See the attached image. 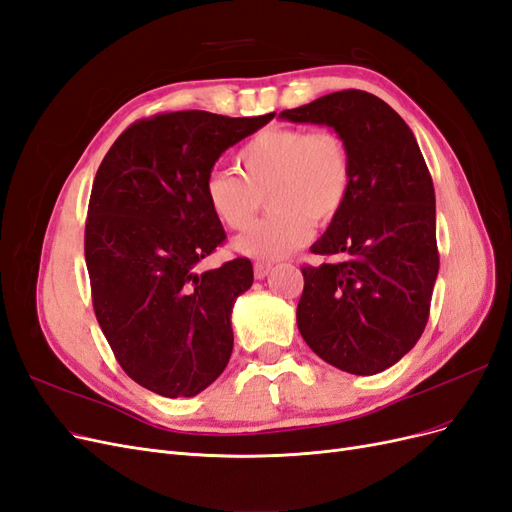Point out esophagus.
I'll return each mask as SVG.
<instances>
[{
	"label": "esophagus",
	"mask_w": 512,
	"mask_h": 512,
	"mask_svg": "<svg viewBox=\"0 0 512 512\" xmlns=\"http://www.w3.org/2000/svg\"><path fill=\"white\" fill-rule=\"evenodd\" d=\"M271 265L269 262H256L254 265V275H256V280H265V277L271 273Z\"/></svg>",
	"instance_id": "1"
}]
</instances>
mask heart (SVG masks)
Segmentation results:
<instances>
[{"label":"heart","mask_w":512,"mask_h":512,"mask_svg":"<svg viewBox=\"0 0 512 512\" xmlns=\"http://www.w3.org/2000/svg\"><path fill=\"white\" fill-rule=\"evenodd\" d=\"M241 173L213 170L205 183L209 209L228 228L250 222L267 194L269 215L232 239L237 254L275 262L301 247L309 224L327 226L342 211L352 179L344 138L331 130L267 128L237 156Z\"/></svg>","instance_id":"heart-1"}]
</instances>
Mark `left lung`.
Wrapping results in <instances>:
<instances>
[{
    "label": "left lung",
    "mask_w": 512,
    "mask_h": 512,
    "mask_svg": "<svg viewBox=\"0 0 512 512\" xmlns=\"http://www.w3.org/2000/svg\"><path fill=\"white\" fill-rule=\"evenodd\" d=\"M280 119L329 126L350 153L346 203L303 267L297 324L322 361L354 376L395 365L423 335L436 284V194L408 123L374 94L335 91Z\"/></svg>",
    "instance_id": "obj_1"
}]
</instances>
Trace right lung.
Returning <instances> with one entry per match:
<instances>
[{
    "label": "right lung",
    "instance_id": "obj_1",
    "mask_svg": "<svg viewBox=\"0 0 512 512\" xmlns=\"http://www.w3.org/2000/svg\"><path fill=\"white\" fill-rule=\"evenodd\" d=\"M275 117L162 113L123 132L91 188L85 260L100 329L126 374L162 397H194L232 354L230 314L252 262H198L224 239L205 183L222 153Z\"/></svg>",
    "mask_w": 512,
    "mask_h": 512
}]
</instances>
